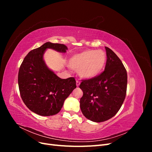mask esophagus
Listing matches in <instances>:
<instances>
[{"instance_id":"obj_1","label":"esophagus","mask_w":152,"mask_h":152,"mask_svg":"<svg viewBox=\"0 0 152 152\" xmlns=\"http://www.w3.org/2000/svg\"><path fill=\"white\" fill-rule=\"evenodd\" d=\"M79 85H80V82H79V80H77L76 81V86L78 87V86H79Z\"/></svg>"}]
</instances>
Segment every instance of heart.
<instances>
[{"label": "heart", "instance_id": "b5f03b06", "mask_svg": "<svg viewBox=\"0 0 152 152\" xmlns=\"http://www.w3.org/2000/svg\"><path fill=\"white\" fill-rule=\"evenodd\" d=\"M107 55L102 50H86L75 54L69 59L68 65L73 70L79 71V75L84 79H92L102 71Z\"/></svg>", "mask_w": 152, "mask_h": 152}]
</instances>
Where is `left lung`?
Wrapping results in <instances>:
<instances>
[{"instance_id": "8db88e82", "label": "left lung", "mask_w": 152, "mask_h": 152, "mask_svg": "<svg viewBox=\"0 0 152 152\" xmlns=\"http://www.w3.org/2000/svg\"><path fill=\"white\" fill-rule=\"evenodd\" d=\"M107 63L100 75L83 80L79 86L83 91L80 107L89 120L101 122L116 115L126 98L127 75L123 63L112 49L105 47Z\"/></svg>"}]
</instances>
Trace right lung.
<instances>
[{
  "instance_id": "add662e5",
  "label": "right lung",
  "mask_w": 152,
  "mask_h": 152,
  "mask_svg": "<svg viewBox=\"0 0 152 152\" xmlns=\"http://www.w3.org/2000/svg\"><path fill=\"white\" fill-rule=\"evenodd\" d=\"M47 49L66 53L65 45L46 42L31 50L23 61L18 73L21 99L31 112L50 116L60 111L64 102L76 88L74 77L62 79L45 65L43 59Z\"/></svg>"
}]
</instances>
